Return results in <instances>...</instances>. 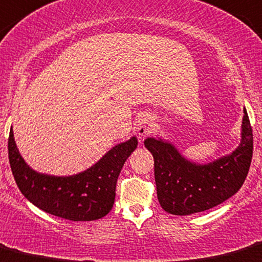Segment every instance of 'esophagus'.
Masks as SVG:
<instances>
[{
    "instance_id": "34e87169",
    "label": "esophagus",
    "mask_w": 262,
    "mask_h": 262,
    "mask_svg": "<svg viewBox=\"0 0 262 262\" xmlns=\"http://www.w3.org/2000/svg\"><path fill=\"white\" fill-rule=\"evenodd\" d=\"M150 126H152V124H150L149 118L147 117L139 118V120L137 122V128H136L139 138H142L143 136H145V134L150 130Z\"/></svg>"
}]
</instances>
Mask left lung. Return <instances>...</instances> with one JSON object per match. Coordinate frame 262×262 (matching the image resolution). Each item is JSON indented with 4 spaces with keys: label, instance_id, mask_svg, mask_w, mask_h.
Returning a JSON list of instances; mask_svg holds the SVG:
<instances>
[{
    "label": "left lung",
    "instance_id": "obj_1",
    "mask_svg": "<svg viewBox=\"0 0 262 262\" xmlns=\"http://www.w3.org/2000/svg\"><path fill=\"white\" fill-rule=\"evenodd\" d=\"M144 145L154 158L157 197L162 208L187 216L216 207L241 188L251 164L254 139L244 108L240 144L208 163L189 161L172 142L161 137H148Z\"/></svg>",
    "mask_w": 262,
    "mask_h": 262
}]
</instances>
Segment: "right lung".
Masks as SVG:
<instances>
[{"label": "right lung", "instance_id": "add662e5", "mask_svg": "<svg viewBox=\"0 0 262 262\" xmlns=\"http://www.w3.org/2000/svg\"><path fill=\"white\" fill-rule=\"evenodd\" d=\"M137 145L138 139L132 137L114 145L80 173L52 176L36 172L25 162L11 126L8 158L17 187L32 205L70 221H94L106 216L113 208L119 173Z\"/></svg>", "mask_w": 262, "mask_h": 262}]
</instances>
